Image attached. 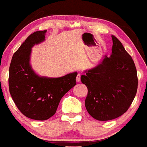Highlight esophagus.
Segmentation results:
<instances>
[{"instance_id": "esophagus-1", "label": "esophagus", "mask_w": 147, "mask_h": 147, "mask_svg": "<svg viewBox=\"0 0 147 147\" xmlns=\"http://www.w3.org/2000/svg\"><path fill=\"white\" fill-rule=\"evenodd\" d=\"M76 82H80V74H78L76 76Z\"/></svg>"}]
</instances>
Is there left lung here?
<instances>
[{
	"label": "left lung",
	"mask_w": 147,
	"mask_h": 147,
	"mask_svg": "<svg viewBox=\"0 0 147 147\" xmlns=\"http://www.w3.org/2000/svg\"><path fill=\"white\" fill-rule=\"evenodd\" d=\"M112 55L87 71L80 80L87 87L85 108L98 121L116 119L128 110L138 90V78L134 61L121 42L112 36Z\"/></svg>",
	"instance_id": "1"
}]
</instances>
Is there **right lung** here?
Returning <instances> with one entry per match:
<instances>
[{"label": "right lung", "instance_id": "1", "mask_svg": "<svg viewBox=\"0 0 147 147\" xmlns=\"http://www.w3.org/2000/svg\"><path fill=\"white\" fill-rule=\"evenodd\" d=\"M46 32L31 34L14 53L8 79L9 93L18 109L27 117L39 121L53 116L61 98L76 84L77 72L51 78L39 77L31 68V48L44 40Z\"/></svg>", "mask_w": 147, "mask_h": 147}]
</instances>
